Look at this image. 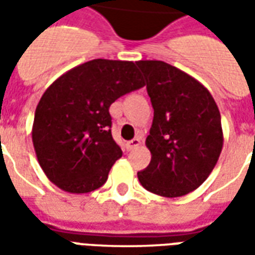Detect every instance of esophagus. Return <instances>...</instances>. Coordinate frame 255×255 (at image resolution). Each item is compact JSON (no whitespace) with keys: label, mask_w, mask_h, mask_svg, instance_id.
I'll return each instance as SVG.
<instances>
[{"label":"esophagus","mask_w":255,"mask_h":255,"mask_svg":"<svg viewBox=\"0 0 255 255\" xmlns=\"http://www.w3.org/2000/svg\"><path fill=\"white\" fill-rule=\"evenodd\" d=\"M142 144V140H140V137H134L133 140H130V142L126 143V149L128 150H133V149H137L139 146Z\"/></svg>","instance_id":"34e87169"}]
</instances>
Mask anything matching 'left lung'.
Here are the masks:
<instances>
[{"label":"left lung","instance_id":"left-lung-1","mask_svg":"<svg viewBox=\"0 0 255 255\" xmlns=\"http://www.w3.org/2000/svg\"><path fill=\"white\" fill-rule=\"evenodd\" d=\"M136 65L154 111L146 137L152 160L137 177L154 194L180 197L200 187L220 157V111L207 88L179 68L163 61Z\"/></svg>","mask_w":255,"mask_h":255}]
</instances>
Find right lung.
<instances>
[{
	"label": "right lung",
	"instance_id": "add662e5",
	"mask_svg": "<svg viewBox=\"0 0 255 255\" xmlns=\"http://www.w3.org/2000/svg\"><path fill=\"white\" fill-rule=\"evenodd\" d=\"M144 86L132 61L92 59L61 75L35 109L32 143L39 166L61 190L82 194L105 184L122 150L109 108Z\"/></svg>",
	"mask_w": 255,
	"mask_h": 255
}]
</instances>
